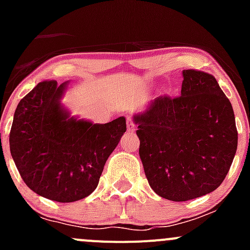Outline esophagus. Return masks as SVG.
<instances>
[{"instance_id":"obj_1","label":"esophagus","mask_w":250,"mask_h":250,"mask_svg":"<svg viewBox=\"0 0 250 250\" xmlns=\"http://www.w3.org/2000/svg\"><path fill=\"white\" fill-rule=\"evenodd\" d=\"M127 127H128V130H129V132H135V128H137V125H135V123L133 122V120L130 117L127 120Z\"/></svg>"}]
</instances>
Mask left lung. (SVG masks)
<instances>
[{"mask_svg": "<svg viewBox=\"0 0 250 250\" xmlns=\"http://www.w3.org/2000/svg\"><path fill=\"white\" fill-rule=\"evenodd\" d=\"M183 77L179 97H157L133 117L148 184L174 202L218 188L238 143L232 105L215 77L198 70H184Z\"/></svg>", "mask_w": 250, "mask_h": 250, "instance_id": "1", "label": "left lung"}]
</instances>
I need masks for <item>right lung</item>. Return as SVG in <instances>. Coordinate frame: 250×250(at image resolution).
<instances>
[{
	"label": "right lung",
	"mask_w": 250,
	"mask_h": 250,
	"mask_svg": "<svg viewBox=\"0 0 250 250\" xmlns=\"http://www.w3.org/2000/svg\"><path fill=\"white\" fill-rule=\"evenodd\" d=\"M67 82H40L18 104L9 147L24 183L60 203L89 196L127 129L125 118L105 125L70 117L62 106Z\"/></svg>",
	"instance_id": "obj_1"
}]
</instances>
